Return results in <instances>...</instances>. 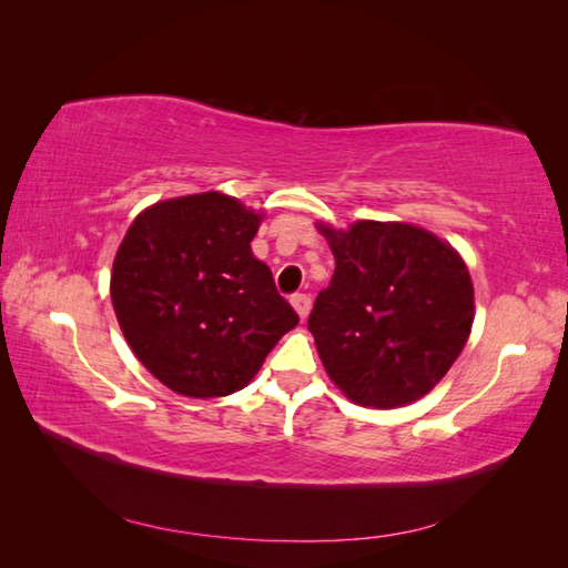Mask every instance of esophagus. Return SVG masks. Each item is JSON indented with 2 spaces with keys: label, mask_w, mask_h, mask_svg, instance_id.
Instances as JSON below:
<instances>
[{
  "label": "esophagus",
  "mask_w": 568,
  "mask_h": 568,
  "mask_svg": "<svg viewBox=\"0 0 568 568\" xmlns=\"http://www.w3.org/2000/svg\"><path fill=\"white\" fill-rule=\"evenodd\" d=\"M291 305H294V311L298 313V317L305 320L307 313H311L313 301H311V296H307V294H294V296H291Z\"/></svg>",
  "instance_id": "esophagus-1"
}]
</instances>
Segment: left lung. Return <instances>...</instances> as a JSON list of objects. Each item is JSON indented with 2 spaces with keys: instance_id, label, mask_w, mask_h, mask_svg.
<instances>
[{
  "instance_id": "1",
  "label": "left lung",
  "mask_w": 568,
  "mask_h": 568,
  "mask_svg": "<svg viewBox=\"0 0 568 568\" xmlns=\"http://www.w3.org/2000/svg\"><path fill=\"white\" fill-rule=\"evenodd\" d=\"M317 230L336 261L307 317L326 374L355 405L390 409L419 400L469 338L467 265L450 244L405 222Z\"/></svg>"
}]
</instances>
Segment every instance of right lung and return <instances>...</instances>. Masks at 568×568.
<instances>
[{
	"instance_id": "obj_1",
	"label": "right lung",
	"mask_w": 568,
	"mask_h": 568,
	"mask_svg": "<svg viewBox=\"0 0 568 568\" xmlns=\"http://www.w3.org/2000/svg\"><path fill=\"white\" fill-rule=\"evenodd\" d=\"M263 215L220 192L153 203L130 225L111 301L132 353L189 398L242 390L294 313L251 242Z\"/></svg>"
}]
</instances>
